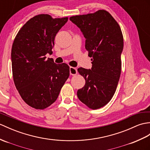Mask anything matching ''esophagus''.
Returning a JSON list of instances; mask_svg holds the SVG:
<instances>
[{"instance_id":"obj_1","label":"esophagus","mask_w":150,"mask_h":150,"mask_svg":"<svg viewBox=\"0 0 150 150\" xmlns=\"http://www.w3.org/2000/svg\"><path fill=\"white\" fill-rule=\"evenodd\" d=\"M69 74L71 75H75L77 74V69L74 67L69 68Z\"/></svg>"}]
</instances>
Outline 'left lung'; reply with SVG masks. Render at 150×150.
<instances>
[{"label": "left lung", "mask_w": 150, "mask_h": 150, "mask_svg": "<svg viewBox=\"0 0 150 150\" xmlns=\"http://www.w3.org/2000/svg\"><path fill=\"white\" fill-rule=\"evenodd\" d=\"M86 38V49L91 59V69L79 68L86 84L77 91L79 99L90 109L105 106L112 99L119 82L123 49L121 28L105 10L71 16Z\"/></svg>", "instance_id": "obj_1"}]
</instances>
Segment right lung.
I'll list each match as a JSON object with an SVG mask.
<instances>
[{"instance_id": "right-lung-1", "label": "right lung", "mask_w": 150, "mask_h": 150, "mask_svg": "<svg viewBox=\"0 0 150 150\" xmlns=\"http://www.w3.org/2000/svg\"><path fill=\"white\" fill-rule=\"evenodd\" d=\"M68 18L38 15L27 21L15 37L11 49L14 82L22 98L36 109L55 100L69 75L65 63L57 64L45 56L52 54L56 34Z\"/></svg>"}]
</instances>
